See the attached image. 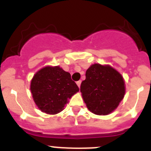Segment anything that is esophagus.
I'll return each mask as SVG.
<instances>
[{
	"instance_id": "obj_1",
	"label": "esophagus",
	"mask_w": 151,
	"mask_h": 151,
	"mask_svg": "<svg viewBox=\"0 0 151 151\" xmlns=\"http://www.w3.org/2000/svg\"><path fill=\"white\" fill-rule=\"evenodd\" d=\"M81 81H78V82H76V84H77V85H78V88H80V85H81Z\"/></svg>"
}]
</instances>
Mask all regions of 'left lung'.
Segmentation results:
<instances>
[{"label":"left lung","instance_id":"1","mask_svg":"<svg viewBox=\"0 0 151 151\" xmlns=\"http://www.w3.org/2000/svg\"><path fill=\"white\" fill-rule=\"evenodd\" d=\"M80 88L87 108L96 115H108L123 99L125 81L122 75L109 65L92 64Z\"/></svg>","mask_w":151,"mask_h":151}]
</instances>
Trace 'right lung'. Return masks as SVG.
I'll return each mask as SVG.
<instances>
[{"instance_id":"add662e5","label":"right lung","mask_w":151,"mask_h":151,"mask_svg":"<svg viewBox=\"0 0 151 151\" xmlns=\"http://www.w3.org/2000/svg\"><path fill=\"white\" fill-rule=\"evenodd\" d=\"M30 90L38 109L54 115L63 110L69 99L79 89L71 79L70 73L59 66H47L34 75Z\"/></svg>"}]
</instances>
